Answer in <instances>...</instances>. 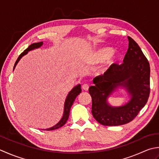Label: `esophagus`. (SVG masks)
Returning <instances> with one entry per match:
<instances>
[{
	"label": "esophagus",
	"instance_id": "esophagus-1",
	"mask_svg": "<svg viewBox=\"0 0 159 159\" xmlns=\"http://www.w3.org/2000/svg\"><path fill=\"white\" fill-rule=\"evenodd\" d=\"M82 89L84 90H88L89 89V86L87 84H83V85H82Z\"/></svg>",
	"mask_w": 159,
	"mask_h": 159
}]
</instances>
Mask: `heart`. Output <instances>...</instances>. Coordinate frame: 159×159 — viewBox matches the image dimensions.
<instances>
[{
	"label": "heart",
	"instance_id": "1",
	"mask_svg": "<svg viewBox=\"0 0 159 159\" xmlns=\"http://www.w3.org/2000/svg\"><path fill=\"white\" fill-rule=\"evenodd\" d=\"M114 48L112 47H107L102 48L100 49L95 51V52L90 53L88 58H87V61H88L89 64H91L102 62V61H105L109 57H110L113 54V53H114ZM119 56L118 54H115L114 56H112L111 57H110L108 61V66H112L116 62V60L119 59Z\"/></svg>",
	"mask_w": 159,
	"mask_h": 159
}]
</instances>
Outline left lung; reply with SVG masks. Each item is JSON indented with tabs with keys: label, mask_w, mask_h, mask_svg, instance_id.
Returning <instances> with one entry per match:
<instances>
[{
	"label": "left lung",
	"mask_w": 159,
	"mask_h": 159,
	"mask_svg": "<svg viewBox=\"0 0 159 159\" xmlns=\"http://www.w3.org/2000/svg\"><path fill=\"white\" fill-rule=\"evenodd\" d=\"M129 46L124 63L114 64L93 80L89 88L92 114L100 124L120 125L132 121L143 108L150 96V64L138 44L128 36ZM119 85L127 89L131 99L117 108L109 106L107 98Z\"/></svg>",
	"instance_id": "left-lung-1"
}]
</instances>
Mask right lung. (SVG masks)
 <instances>
[{"label":"right lung","mask_w":159,"mask_h":159,"mask_svg":"<svg viewBox=\"0 0 159 159\" xmlns=\"http://www.w3.org/2000/svg\"><path fill=\"white\" fill-rule=\"evenodd\" d=\"M43 44V42H40V43H34V44H31V45H30V47H29L27 49H25L18 57L17 60H16L15 62L14 69H15V67L16 66V64H17V63L18 62V61L20 60V58L23 56H25V55L27 54L28 51L35 49V48L40 47ZM81 91H82V90H81V86L80 85V84L79 85L76 86L75 87H74V88L72 89V90L70 91V93H69V95H68L67 98L66 99L65 103H64V115H63L62 118H61V119L60 121V122L58 123V124H57L56 125H54L52 128L46 129V130H53V129L60 128L61 127V126H63L64 124H66V122L67 121L68 119H69V116L70 107L73 105V103L74 101H75V98H77V96L79 95V94L81 93Z\"/></svg>","instance_id":"obj_1"}]
</instances>
